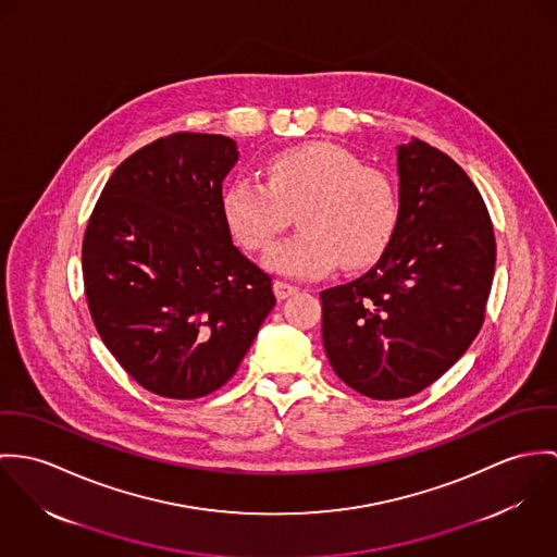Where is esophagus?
<instances>
[{
	"mask_svg": "<svg viewBox=\"0 0 557 557\" xmlns=\"http://www.w3.org/2000/svg\"><path fill=\"white\" fill-rule=\"evenodd\" d=\"M273 290H275V297L277 299H288L290 295H295L299 288L295 284H288V282H282V280H275L273 284Z\"/></svg>",
	"mask_w": 557,
	"mask_h": 557,
	"instance_id": "obj_1",
	"label": "esophagus"
}]
</instances>
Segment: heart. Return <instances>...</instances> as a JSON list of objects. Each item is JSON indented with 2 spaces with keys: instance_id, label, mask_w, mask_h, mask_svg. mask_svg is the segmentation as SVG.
Masks as SVG:
<instances>
[{
  "instance_id": "obj_1",
  "label": "heart",
  "mask_w": 557,
  "mask_h": 557,
  "mask_svg": "<svg viewBox=\"0 0 557 557\" xmlns=\"http://www.w3.org/2000/svg\"><path fill=\"white\" fill-rule=\"evenodd\" d=\"M264 186L233 182L222 191V218L237 244L264 251L297 213L301 233L271 249L264 264L284 275L311 277L333 269L373 264L399 222L393 180L333 143H308L264 162Z\"/></svg>"
}]
</instances>
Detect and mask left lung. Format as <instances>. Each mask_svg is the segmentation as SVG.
Wrapping results in <instances>:
<instances>
[{"label":"left lung","instance_id":"obj_1","mask_svg":"<svg viewBox=\"0 0 557 557\" xmlns=\"http://www.w3.org/2000/svg\"><path fill=\"white\" fill-rule=\"evenodd\" d=\"M399 222L380 260L326 288L322 344L331 368L371 399L421 393L479 335L495 269L490 211L446 153L412 138L397 147Z\"/></svg>","mask_w":557,"mask_h":557}]
</instances>
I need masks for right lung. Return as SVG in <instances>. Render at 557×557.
Instances as JSON below:
<instances>
[{"label":"right lung","instance_id":"add662e5","mask_svg":"<svg viewBox=\"0 0 557 557\" xmlns=\"http://www.w3.org/2000/svg\"><path fill=\"white\" fill-rule=\"evenodd\" d=\"M237 160L222 134L158 138L115 169L83 237L85 297L104 346L169 399L226 384L275 306L271 277L222 218Z\"/></svg>","mask_w":557,"mask_h":557}]
</instances>
